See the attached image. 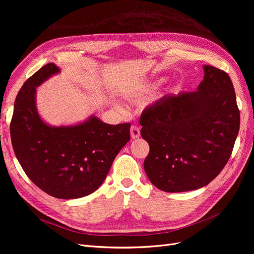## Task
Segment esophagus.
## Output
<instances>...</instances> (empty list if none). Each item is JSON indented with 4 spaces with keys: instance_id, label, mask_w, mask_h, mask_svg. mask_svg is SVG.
<instances>
[{
    "instance_id": "obj_1",
    "label": "esophagus",
    "mask_w": 254,
    "mask_h": 254,
    "mask_svg": "<svg viewBox=\"0 0 254 254\" xmlns=\"http://www.w3.org/2000/svg\"><path fill=\"white\" fill-rule=\"evenodd\" d=\"M130 136L132 139H138L140 137V128L136 126H132L130 127Z\"/></svg>"
}]
</instances>
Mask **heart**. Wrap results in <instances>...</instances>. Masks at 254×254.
<instances>
[{
  "mask_svg": "<svg viewBox=\"0 0 254 254\" xmlns=\"http://www.w3.org/2000/svg\"><path fill=\"white\" fill-rule=\"evenodd\" d=\"M166 81V78H159L158 80H156L155 82H153L152 84H150V85H148V87H146V91H152V90H154V89H156L159 85H162L164 82Z\"/></svg>",
  "mask_w": 254,
  "mask_h": 254,
  "instance_id": "b5f03b06",
  "label": "heart"
}]
</instances>
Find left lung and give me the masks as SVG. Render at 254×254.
I'll return each mask as SVG.
<instances>
[{
	"label": "left lung",
	"mask_w": 254,
	"mask_h": 254,
	"mask_svg": "<svg viewBox=\"0 0 254 254\" xmlns=\"http://www.w3.org/2000/svg\"><path fill=\"white\" fill-rule=\"evenodd\" d=\"M197 89L167 95L146 108L141 136L149 144L144 170L163 191L183 192L209 184L228 163L240 127L230 76L204 64Z\"/></svg>",
	"instance_id": "8db88e82"
}]
</instances>
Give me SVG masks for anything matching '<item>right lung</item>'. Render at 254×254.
Returning a JSON list of instances; mask_svg holds the SVG:
<instances>
[{
	"label": "right lung",
	"instance_id": "1",
	"mask_svg": "<svg viewBox=\"0 0 254 254\" xmlns=\"http://www.w3.org/2000/svg\"><path fill=\"white\" fill-rule=\"evenodd\" d=\"M60 72L49 63L26 80L14 103L10 134L26 176L49 195L73 199L100 188L129 141L130 124L108 125L95 115L72 126L46 124L37 109L36 88Z\"/></svg>",
	"mask_w": 254,
	"mask_h": 254
}]
</instances>
